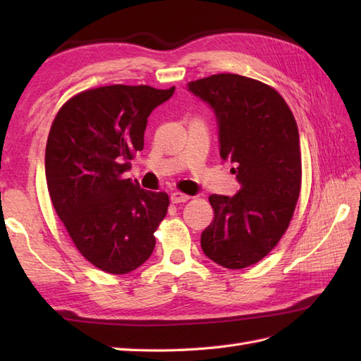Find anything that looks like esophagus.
Here are the masks:
<instances>
[{"mask_svg":"<svg viewBox=\"0 0 361 361\" xmlns=\"http://www.w3.org/2000/svg\"><path fill=\"white\" fill-rule=\"evenodd\" d=\"M188 200H190V197L186 195V194H183V192H178V190L171 194V202L172 203H185Z\"/></svg>","mask_w":361,"mask_h":361,"instance_id":"esophagus-1","label":"esophagus"}]
</instances>
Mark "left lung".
Listing matches in <instances>:
<instances>
[{"label": "left lung", "instance_id": "1", "mask_svg": "<svg viewBox=\"0 0 361 361\" xmlns=\"http://www.w3.org/2000/svg\"><path fill=\"white\" fill-rule=\"evenodd\" d=\"M219 122L220 157L231 159L240 190L209 197L214 220L202 248L229 268L257 264L286 233L301 192V149L293 113L273 87L239 74L189 82Z\"/></svg>", "mask_w": 361, "mask_h": 361}]
</instances>
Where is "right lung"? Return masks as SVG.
Segmentation results:
<instances>
[{
    "instance_id": "right-lung-1",
    "label": "right lung",
    "mask_w": 361,
    "mask_h": 361,
    "mask_svg": "<svg viewBox=\"0 0 361 361\" xmlns=\"http://www.w3.org/2000/svg\"><path fill=\"white\" fill-rule=\"evenodd\" d=\"M175 87L109 85L62 105L49 130L44 172L51 202L75 248L99 270L126 274L155 248L169 195L122 178L144 147L149 114Z\"/></svg>"
}]
</instances>
